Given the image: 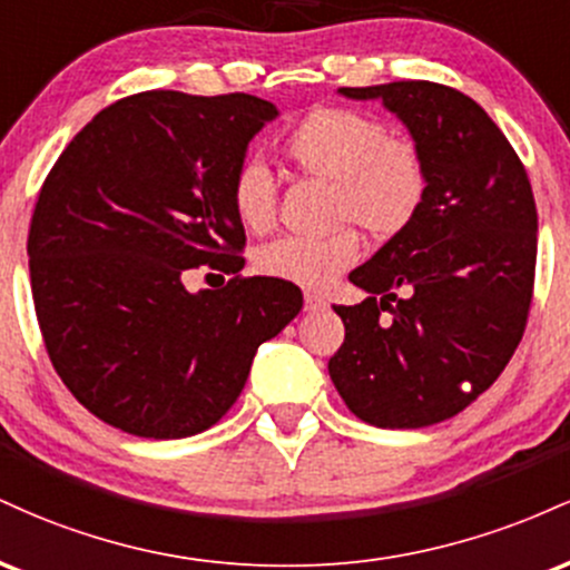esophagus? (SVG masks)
Wrapping results in <instances>:
<instances>
[{
    "instance_id": "esophagus-1",
    "label": "esophagus",
    "mask_w": 570,
    "mask_h": 570,
    "mask_svg": "<svg viewBox=\"0 0 570 570\" xmlns=\"http://www.w3.org/2000/svg\"><path fill=\"white\" fill-rule=\"evenodd\" d=\"M324 307H326V299L322 297V294H316V292H305V311H307V313L324 311Z\"/></svg>"
}]
</instances>
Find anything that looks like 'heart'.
Masks as SVG:
<instances>
[{
    "label": "heart",
    "instance_id": "1",
    "mask_svg": "<svg viewBox=\"0 0 570 570\" xmlns=\"http://www.w3.org/2000/svg\"><path fill=\"white\" fill-rule=\"evenodd\" d=\"M294 171L330 181L335 222H353L372 238H394L412 225L426 200V160L417 144L385 134L383 122L356 109L324 107L307 112L281 141ZM230 206L248 233L271 230L276 222V181L263 163H244L233 176ZM362 257L356 230L326 238H278L263 246L254 267L263 276L305 289H326Z\"/></svg>",
    "mask_w": 570,
    "mask_h": 570
}]
</instances>
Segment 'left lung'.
Wrapping results in <instances>:
<instances>
[{"label": "left lung", "mask_w": 570, "mask_h": 570, "mask_svg": "<svg viewBox=\"0 0 570 570\" xmlns=\"http://www.w3.org/2000/svg\"><path fill=\"white\" fill-rule=\"evenodd\" d=\"M337 94L383 101L423 153L429 185L407 230L348 276L367 297L335 305L345 340L330 377L372 426L423 429L466 410L520 345L535 273L533 189L501 128L461 90L402 80Z\"/></svg>", "instance_id": "1"}]
</instances>
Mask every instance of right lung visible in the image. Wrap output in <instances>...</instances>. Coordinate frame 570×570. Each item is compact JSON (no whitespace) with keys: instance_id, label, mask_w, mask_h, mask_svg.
I'll return each mask as SVG.
<instances>
[{"instance_id":"1","label":"right lung","mask_w":570,"mask_h":570,"mask_svg":"<svg viewBox=\"0 0 570 570\" xmlns=\"http://www.w3.org/2000/svg\"><path fill=\"white\" fill-rule=\"evenodd\" d=\"M276 117L248 94L147 90L101 109L45 179L29 230L37 322L63 385L109 426L147 440L214 426L303 307L271 276L181 281L244 267L230 185Z\"/></svg>"}]
</instances>
